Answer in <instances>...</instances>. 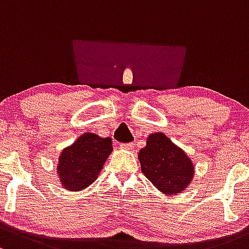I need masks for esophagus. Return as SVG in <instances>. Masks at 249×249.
Returning a JSON list of instances; mask_svg holds the SVG:
<instances>
[{"label": "esophagus", "mask_w": 249, "mask_h": 249, "mask_svg": "<svg viewBox=\"0 0 249 249\" xmlns=\"http://www.w3.org/2000/svg\"><path fill=\"white\" fill-rule=\"evenodd\" d=\"M133 143H123V144H120V148L124 149V150H131L133 148Z\"/></svg>", "instance_id": "esophagus-1"}]
</instances>
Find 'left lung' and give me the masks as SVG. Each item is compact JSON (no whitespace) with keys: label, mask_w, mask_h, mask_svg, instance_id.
Wrapping results in <instances>:
<instances>
[{"label":"left lung","mask_w":249,"mask_h":249,"mask_svg":"<svg viewBox=\"0 0 249 249\" xmlns=\"http://www.w3.org/2000/svg\"><path fill=\"white\" fill-rule=\"evenodd\" d=\"M138 159L145 177L164 195H175L187 188L195 174L192 161L162 132L149 136Z\"/></svg>","instance_id":"8db88e82"}]
</instances>
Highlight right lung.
<instances>
[{"mask_svg":"<svg viewBox=\"0 0 249 249\" xmlns=\"http://www.w3.org/2000/svg\"><path fill=\"white\" fill-rule=\"evenodd\" d=\"M111 151L112 140L109 137L101 138L90 132L83 133L59 156L57 169L63 186L69 191H78L93 184Z\"/></svg>","mask_w":249,"mask_h":249,"instance_id":"add662e5","label":"right lung"}]
</instances>
